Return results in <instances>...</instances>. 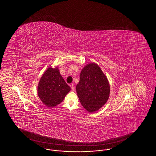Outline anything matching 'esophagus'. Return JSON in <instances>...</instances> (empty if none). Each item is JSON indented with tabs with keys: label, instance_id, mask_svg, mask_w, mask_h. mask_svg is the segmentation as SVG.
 Wrapping results in <instances>:
<instances>
[{
	"label": "esophagus",
	"instance_id": "esophagus-1",
	"mask_svg": "<svg viewBox=\"0 0 156 156\" xmlns=\"http://www.w3.org/2000/svg\"><path fill=\"white\" fill-rule=\"evenodd\" d=\"M71 89L73 90H75V85L74 84H71Z\"/></svg>",
	"mask_w": 156,
	"mask_h": 156
}]
</instances>
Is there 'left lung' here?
Returning a JSON list of instances; mask_svg holds the SVG:
<instances>
[{"label":"left lung","mask_w":156,"mask_h":156,"mask_svg":"<svg viewBox=\"0 0 156 156\" xmlns=\"http://www.w3.org/2000/svg\"><path fill=\"white\" fill-rule=\"evenodd\" d=\"M76 89L81 105L90 113L101 108L109 96L108 80L95 63L87 65L82 70Z\"/></svg>","instance_id":"obj_1"}]
</instances>
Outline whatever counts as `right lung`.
Wrapping results in <instances>:
<instances>
[{
	"label": "right lung",
	"instance_id": "add662e5",
	"mask_svg": "<svg viewBox=\"0 0 156 156\" xmlns=\"http://www.w3.org/2000/svg\"><path fill=\"white\" fill-rule=\"evenodd\" d=\"M56 67H50L40 79L38 86V95L41 100L48 107L56 106L63 101L70 91Z\"/></svg>",
	"mask_w": 156,
	"mask_h": 156
}]
</instances>
